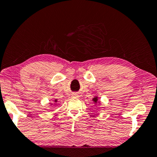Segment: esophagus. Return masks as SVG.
<instances>
[{
    "instance_id": "esophagus-1",
    "label": "esophagus",
    "mask_w": 157,
    "mask_h": 157,
    "mask_svg": "<svg viewBox=\"0 0 157 157\" xmlns=\"http://www.w3.org/2000/svg\"><path fill=\"white\" fill-rule=\"evenodd\" d=\"M75 96H77V95H76V94H75V95H74Z\"/></svg>"
}]
</instances>
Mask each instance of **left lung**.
I'll use <instances>...</instances> for the list:
<instances>
[{
	"mask_svg": "<svg viewBox=\"0 0 157 157\" xmlns=\"http://www.w3.org/2000/svg\"><path fill=\"white\" fill-rule=\"evenodd\" d=\"M97 100H98V98H94L93 99V101H94V102H95V103H96V101H97Z\"/></svg>",
	"mask_w": 157,
	"mask_h": 157,
	"instance_id": "8db88e82",
	"label": "left lung"
}]
</instances>
